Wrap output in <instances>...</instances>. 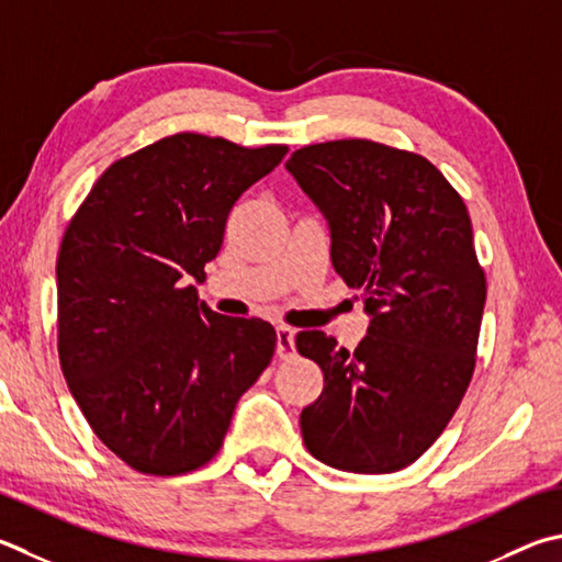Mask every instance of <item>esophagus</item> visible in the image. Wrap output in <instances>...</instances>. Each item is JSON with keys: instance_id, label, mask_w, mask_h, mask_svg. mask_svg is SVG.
I'll return each instance as SVG.
<instances>
[{"instance_id": "obj_1", "label": "esophagus", "mask_w": 562, "mask_h": 562, "mask_svg": "<svg viewBox=\"0 0 562 562\" xmlns=\"http://www.w3.org/2000/svg\"><path fill=\"white\" fill-rule=\"evenodd\" d=\"M278 356L280 359H292L294 356V329H290V326H278Z\"/></svg>"}]
</instances>
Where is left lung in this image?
Masks as SVG:
<instances>
[{"mask_svg": "<svg viewBox=\"0 0 562 562\" xmlns=\"http://www.w3.org/2000/svg\"><path fill=\"white\" fill-rule=\"evenodd\" d=\"M284 167L324 213L334 270L371 316L353 351L297 334L324 373L302 440L334 469L397 472L442 435L472 381L486 302L472 221L432 161L381 142H322Z\"/></svg>", "mask_w": 562, "mask_h": 562, "instance_id": "obj_1", "label": "left lung"}]
</instances>
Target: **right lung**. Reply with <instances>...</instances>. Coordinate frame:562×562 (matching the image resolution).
Here are the masks:
<instances>
[{
  "instance_id": "add662e5",
  "label": "right lung",
  "mask_w": 562,
  "mask_h": 562,
  "mask_svg": "<svg viewBox=\"0 0 562 562\" xmlns=\"http://www.w3.org/2000/svg\"><path fill=\"white\" fill-rule=\"evenodd\" d=\"M284 145L179 132L117 159L80 203L56 262L58 359L80 413L142 474L211 462L272 361V324L199 304L240 193Z\"/></svg>"
}]
</instances>
